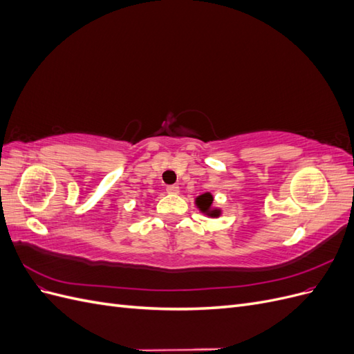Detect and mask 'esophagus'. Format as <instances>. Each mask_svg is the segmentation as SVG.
Listing matches in <instances>:
<instances>
[{"instance_id": "34e87169", "label": "esophagus", "mask_w": 354, "mask_h": 354, "mask_svg": "<svg viewBox=\"0 0 354 354\" xmlns=\"http://www.w3.org/2000/svg\"><path fill=\"white\" fill-rule=\"evenodd\" d=\"M167 194H178V186L173 185L167 187Z\"/></svg>"}]
</instances>
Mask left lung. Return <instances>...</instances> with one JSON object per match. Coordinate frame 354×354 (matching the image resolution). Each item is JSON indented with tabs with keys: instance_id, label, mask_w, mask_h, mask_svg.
I'll list each match as a JSON object with an SVG mask.
<instances>
[{
	"instance_id": "left-lung-1",
	"label": "left lung",
	"mask_w": 354,
	"mask_h": 354,
	"mask_svg": "<svg viewBox=\"0 0 354 354\" xmlns=\"http://www.w3.org/2000/svg\"><path fill=\"white\" fill-rule=\"evenodd\" d=\"M195 205L202 214H205V216L211 218H217L221 216V208L214 205V196L211 192H205V194L195 198Z\"/></svg>"
}]
</instances>
